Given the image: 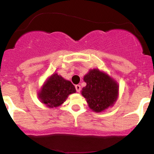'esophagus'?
<instances>
[{
  "label": "esophagus",
  "instance_id": "1",
  "mask_svg": "<svg viewBox=\"0 0 154 154\" xmlns=\"http://www.w3.org/2000/svg\"><path fill=\"white\" fill-rule=\"evenodd\" d=\"M75 88H76V91H77V92H80V90H81V86H80V85H76Z\"/></svg>",
  "mask_w": 154,
  "mask_h": 154
}]
</instances>
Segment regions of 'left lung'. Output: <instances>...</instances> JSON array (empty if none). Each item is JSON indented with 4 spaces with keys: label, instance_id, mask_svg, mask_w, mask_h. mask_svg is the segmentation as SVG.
I'll use <instances>...</instances> for the list:
<instances>
[{
    "label": "left lung",
    "instance_id": "8db88e82",
    "mask_svg": "<svg viewBox=\"0 0 154 154\" xmlns=\"http://www.w3.org/2000/svg\"><path fill=\"white\" fill-rule=\"evenodd\" d=\"M83 80L86 86L82 88L81 94L92 111L101 112L115 104L119 97V86L108 74L98 68L90 69Z\"/></svg>",
    "mask_w": 154,
    "mask_h": 154
}]
</instances>
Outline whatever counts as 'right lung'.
Listing matches in <instances>:
<instances>
[{
  "label": "right lung",
  "instance_id": "right-lung-1",
  "mask_svg": "<svg viewBox=\"0 0 154 154\" xmlns=\"http://www.w3.org/2000/svg\"><path fill=\"white\" fill-rule=\"evenodd\" d=\"M75 92V87L71 82L54 73L45 82L38 92V97L48 107L56 108L61 106L69 94Z\"/></svg>",
  "mask_w": 154,
  "mask_h": 154
}]
</instances>
